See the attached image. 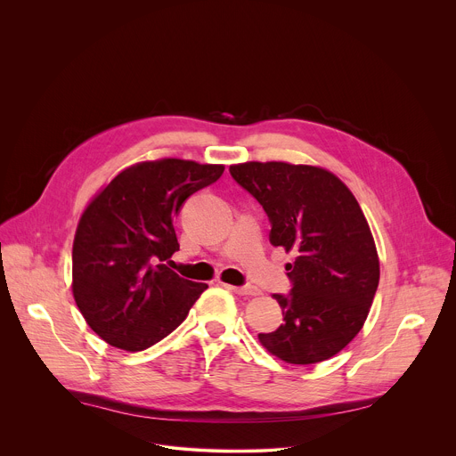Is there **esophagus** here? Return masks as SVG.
I'll return each instance as SVG.
<instances>
[{
    "label": "esophagus",
    "mask_w": 456,
    "mask_h": 456,
    "mask_svg": "<svg viewBox=\"0 0 456 456\" xmlns=\"http://www.w3.org/2000/svg\"><path fill=\"white\" fill-rule=\"evenodd\" d=\"M229 290H232L234 294H238V296H257L259 292L256 290V289H252V287H234V285H225Z\"/></svg>",
    "instance_id": "1"
}]
</instances>
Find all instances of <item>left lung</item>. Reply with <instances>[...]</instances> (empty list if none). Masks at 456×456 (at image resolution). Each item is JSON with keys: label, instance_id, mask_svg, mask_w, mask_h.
<instances>
[{"label": "left lung", "instance_id": "obj_1", "mask_svg": "<svg viewBox=\"0 0 456 456\" xmlns=\"http://www.w3.org/2000/svg\"><path fill=\"white\" fill-rule=\"evenodd\" d=\"M232 178L264 206L271 243L294 250L289 296L274 294L283 324L257 339L290 364L339 354L362 329L379 287V256L352 191L330 171L289 162H243Z\"/></svg>", "mask_w": 456, "mask_h": 456}]
</instances>
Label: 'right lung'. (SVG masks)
<instances>
[{"label":"right lung","mask_w":456,"mask_h":456,"mask_svg":"<svg viewBox=\"0 0 456 456\" xmlns=\"http://www.w3.org/2000/svg\"><path fill=\"white\" fill-rule=\"evenodd\" d=\"M225 166L182 159L146 160L106 183L77 224L72 292L88 327L108 345L141 352L169 336L208 289L173 273V218Z\"/></svg>","instance_id":"1"}]
</instances>
